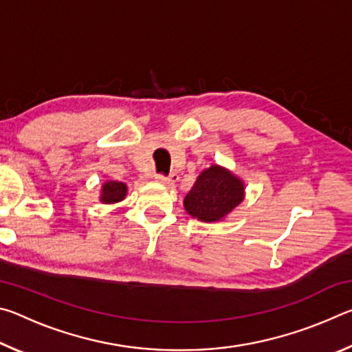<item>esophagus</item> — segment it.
Segmentation results:
<instances>
[{
    "mask_svg": "<svg viewBox=\"0 0 352 352\" xmlns=\"http://www.w3.org/2000/svg\"><path fill=\"white\" fill-rule=\"evenodd\" d=\"M157 182H160V183H163V184H168V186H174V184L177 183V180H178V175L177 174H174V172H172V174H169V175H163V174H157Z\"/></svg>",
    "mask_w": 352,
    "mask_h": 352,
    "instance_id": "obj_1",
    "label": "esophagus"
}]
</instances>
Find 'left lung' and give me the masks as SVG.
I'll use <instances>...</instances> for the list:
<instances>
[{"instance_id":"1","label":"left lung","mask_w":352,"mask_h":352,"mask_svg":"<svg viewBox=\"0 0 352 352\" xmlns=\"http://www.w3.org/2000/svg\"><path fill=\"white\" fill-rule=\"evenodd\" d=\"M243 199V183L226 169L211 166L199 175L184 197V208L201 222H216Z\"/></svg>"}]
</instances>
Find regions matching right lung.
<instances>
[{
    "label": "right lung",
    "mask_w": 352,
    "mask_h": 352,
    "mask_svg": "<svg viewBox=\"0 0 352 352\" xmlns=\"http://www.w3.org/2000/svg\"><path fill=\"white\" fill-rule=\"evenodd\" d=\"M126 192L127 186L124 183L107 182L102 186V197H100V200L104 204H118V201H121L126 197Z\"/></svg>",
    "instance_id": "obj_1"
}]
</instances>
